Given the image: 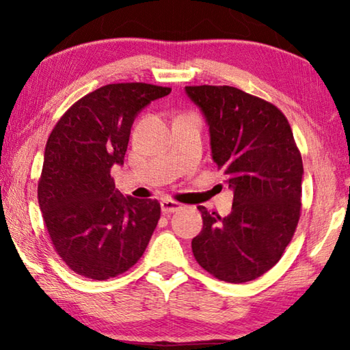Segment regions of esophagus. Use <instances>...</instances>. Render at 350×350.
Wrapping results in <instances>:
<instances>
[{
    "label": "esophagus",
    "instance_id": "1",
    "mask_svg": "<svg viewBox=\"0 0 350 350\" xmlns=\"http://www.w3.org/2000/svg\"><path fill=\"white\" fill-rule=\"evenodd\" d=\"M161 208H162V213L163 215H171V213L174 211H179L182 208L180 204L174 202V200H170V199H165L161 202Z\"/></svg>",
    "mask_w": 350,
    "mask_h": 350
}]
</instances>
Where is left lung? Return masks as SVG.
I'll return each instance as SVG.
<instances>
[{
    "label": "left lung",
    "mask_w": 350,
    "mask_h": 350,
    "mask_svg": "<svg viewBox=\"0 0 350 350\" xmlns=\"http://www.w3.org/2000/svg\"><path fill=\"white\" fill-rule=\"evenodd\" d=\"M210 133L211 157L233 191L230 215L199 206L204 227L191 242L199 265L239 284L281 259L299 221L303 161L282 112L233 86H187Z\"/></svg>",
    "instance_id": "8db88e82"
}]
</instances>
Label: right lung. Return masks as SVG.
I'll list each match as a JSON object with an SVG mask.
<instances>
[{
	"label": "right lung",
	"instance_id": "right-lung-1",
	"mask_svg": "<svg viewBox=\"0 0 350 350\" xmlns=\"http://www.w3.org/2000/svg\"><path fill=\"white\" fill-rule=\"evenodd\" d=\"M170 92L146 83L106 85L70 106L52 129L38 204L55 252L75 273L109 280L144 254L161 204L123 196L111 168L123 165L139 112Z\"/></svg>",
	"mask_w": 350,
	"mask_h": 350
}]
</instances>
